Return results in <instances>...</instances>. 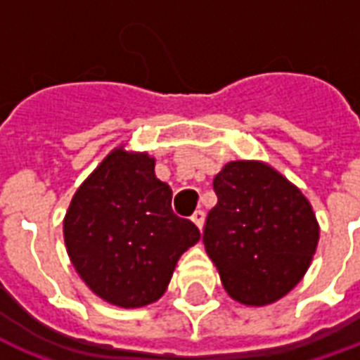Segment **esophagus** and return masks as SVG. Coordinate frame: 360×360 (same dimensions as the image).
<instances>
[{"label": "esophagus", "mask_w": 360, "mask_h": 360, "mask_svg": "<svg viewBox=\"0 0 360 360\" xmlns=\"http://www.w3.org/2000/svg\"><path fill=\"white\" fill-rule=\"evenodd\" d=\"M192 223L196 224V226H198L200 230L204 229V221H205V213L202 210H196L194 211V213H192Z\"/></svg>", "instance_id": "esophagus-1"}]
</instances>
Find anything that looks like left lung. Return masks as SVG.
I'll return each mask as SVG.
<instances>
[{"mask_svg": "<svg viewBox=\"0 0 360 360\" xmlns=\"http://www.w3.org/2000/svg\"><path fill=\"white\" fill-rule=\"evenodd\" d=\"M213 191L204 245L226 292L245 306L283 298L308 271L319 241L308 198L259 160L229 162Z\"/></svg>", "mask_w": 360, "mask_h": 360, "instance_id": "1", "label": "left lung"}]
</instances>
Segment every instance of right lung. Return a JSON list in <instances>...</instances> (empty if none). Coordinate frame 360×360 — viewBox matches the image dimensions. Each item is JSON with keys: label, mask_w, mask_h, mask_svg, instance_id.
Wrapping results in <instances>:
<instances>
[{"label": "right lung", "mask_w": 360, "mask_h": 360, "mask_svg": "<svg viewBox=\"0 0 360 360\" xmlns=\"http://www.w3.org/2000/svg\"><path fill=\"white\" fill-rule=\"evenodd\" d=\"M198 240L196 224L172 210V188L155 175V158L124 145L77 188L64 217L71 264L94 295L120 308L158 300Z\"/></svg>", "instance_id": "add662e5"}]
</instances>
